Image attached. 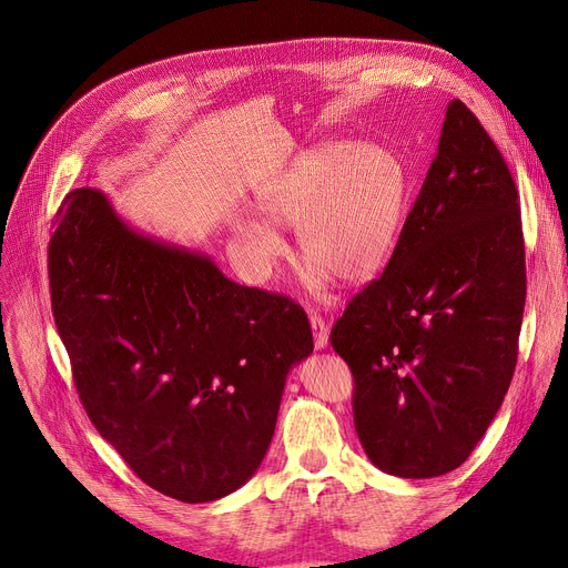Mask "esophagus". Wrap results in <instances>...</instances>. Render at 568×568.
Returning a JSON list of instances; mask_svg holds the SVG:
<instances>
[{
    "label": "esophagus",
    "mask_w": 568,
    "mask_h": 568,
    "mask_svg": "<svg viewBox=\"0 0 568 568\" xmlns=\"http://www.w3.org/2000/svg\"><path fill=\"white\" fill-rule=\"evenodd\" d=\"M311 329H313V343H315V349H324L326 345H329V326L324 324L322 315L320 313H311Z\"/></svg>",
    "instance_id": "34e87169"
}]
</instances>
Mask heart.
Returning a JSON list of instances; mask_svg holds the SVG:
<instances>
[{"mask_svg":"<svg viewBox=\"0 0 568 568\" xmlns=\"http://www.w3.org/2000/svg\"><path fill=\"white\" fill-rule=\"evenodd\" d=\"M260 212L294 227L306 281L322 292L334 276L364 283L392 257L403 227L407 172L400 159L375 142H322L296 154L255 193ZM239 253L260 278L285 255L281 232L260 219L232 223Z\"/></svg>","mask_w":568,"mask_h":568,"instance_id":"obj_1","label":"heart"}]
</instances>
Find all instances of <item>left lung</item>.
I'll list each match as a JSON object with an SVG mask.
<instances>
[{
	"mask_svg": "<svg viewBox=\"0 0 568 568\" xmlns=\"http://www.w3.org/2000/svg\"><path fill=\"white\" fill-rule=\"evenodd\" d=\"M525 290L511 172L454 99L389 264L332 329L377 469L433 479L467 460L509 392Z\"/></svg>",
	"mask_w": 568,
	"mask_h": 568,
	"instance_id": "8db88e82",
	"label": "left lung"
}]
</instances>
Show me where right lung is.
<instances>
[{"mask_svg":"<svg viewBox=\"0 0 568 568\" xmlns=\"http://www.w3.org/2000/svg\"><path fill=\"white\" fill-rule=\"evenodd\" d=\"M54 225L52 315L101 437L172 499L242 488L272 444L290 371L313 352L302 306L131 227L99 189L69 193Z\"/></svg>","mask_w":568,"mask_h":568,"instance_id":"add662e5","label":"right lung"}]
</instances>
